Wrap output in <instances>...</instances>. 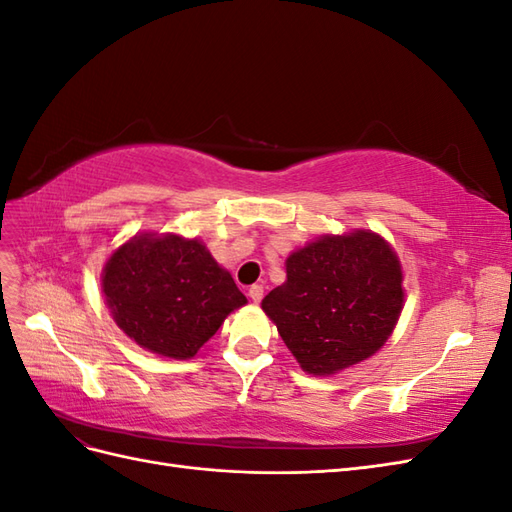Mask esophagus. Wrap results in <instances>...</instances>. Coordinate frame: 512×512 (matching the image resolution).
<instances>
[{"label": "esophagus", "instance_id": "34e87169", "mask_svg": "<svg viewBox=\"0 0 512 512\" xmlns=\"http://www.w3.org/2000/svg\"><path fill=\"white\" fill-rule=\"evenodd\" d=\"M247 294H250V299H252L254 303H260L262 294H265V288H262L260 284H254V286H250V290H247Z\"/></svg>", "mask_w": 512, "mask_h": 512}]
</instances>
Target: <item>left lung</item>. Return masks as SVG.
<instances>
[{
	"instance_id": "1",
	"label": "left lung",
	"mask_w": 512,
	"mask_h": 512,
	"mask_svg": "<svg viewBox=\"0 0 512 512\" xmlns=\"http://www.w3.org/2000/svg\"><path fill=\"white\" fill-rule=\"evenodd\" d=\"M393 247L371 230L324 235L286 260V282L262 309L301 369L331 376L376 354L404 307Z\"/></svg>"
}]
</instances>
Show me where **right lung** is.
Segmentation results:
<instances>
[{"mask_svg": "<svg viewBox=\"0 0 512 512\" xmlns=\"http://www.w3.org/2000/svg\"><path fill=\"white\" fill-rule=\"evenodd\" d=\"M102 292L117 327L168 359L185 361L247 303L232 275L198 239L143 232L113 252Z\"/></svg>", "mask_w": 512, "mask_h": 512, "instance_id": "right-lung-1", "label": "right lung"}]
</instances>
